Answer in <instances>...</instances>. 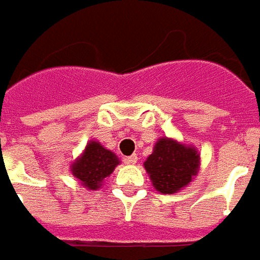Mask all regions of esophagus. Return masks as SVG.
<instances>
[{
  "label": "esophagus",
  "instance_id": "1",
  "mask_svg": "<svg viewBox=\"0 0 260 260\" xmlns=\"http://www.w3.org/2000/svg\"><path fill=\"white\" fill-rule=\"evenodd\" d=\"M136 161H138V156H136V154H132L129 157L125 158V163L126 164H135Z\"/></svg>",
  "mask_w": 260,
  "mask_h": 260
}]
</instances>
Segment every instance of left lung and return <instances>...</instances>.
Returning <instances> with one entry per match:
<instances>
[{
	"mask_svg": "<svg viewBox=\"0 0 260 260\" xmlns=\"http://www.w3.org/2000/svg\"><path fill=\"white\" fill-rule=\"evenodd\" d=\"M201 156L195 147L169 138H160L153 153L145 161V169L153 186L161 193H175L198 174Z\"/></svg>",
	"mask_w": 260,
	"mask_h": 260,
	"instance_id": "1",
	"label": "left lung"
}]
</instances>
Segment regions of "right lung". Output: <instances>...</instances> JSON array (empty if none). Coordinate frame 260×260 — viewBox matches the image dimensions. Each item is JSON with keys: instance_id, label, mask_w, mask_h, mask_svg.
<instances>
[{"instance_id": "right-lung-1", "label": "right lung", "mask_w": 260, "mask_h": 260, "mask_svg": "<svg viewBox=\"0 0 260 260\" xmlns=\"http://www.w3.org/2000/svg\"><path fill=\"white\" fill-rule=\"evenodd\" d=\"M118 164V157L111 150L103 147L99 142L90 141L86 145L82 156L71 166V171L85 188L96 191Z\"/></svg>"}]
</instances>
